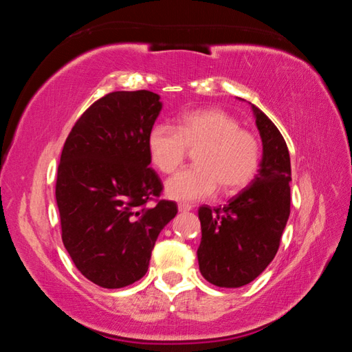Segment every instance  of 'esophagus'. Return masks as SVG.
I'll return each mask as SVG.
<instances>
[{
	"label": "esophagus",
	"mask_w": 352,
	"mask_h": 352,
	"mask_svg": "<svg viewBox=\"0 0 352 352\" xmlns=\"http://www.w3.org/2000/svg\"><path fill=\"white\" fill-rule=\"evenodd\" d=\"M192 205L190 204H178V210H180L182 212H188V211H190L192 210Z\"/></svg>",
	"instance_id": "esophagus-1"
}]
</instances>
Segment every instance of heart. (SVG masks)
Returning <instances> with one entry per match:
<instances>
[{
    "label": "heart",
    "mask_w": 352,
    "mask_h": 352,
    "mask_svg": "<svg viewBox=\"0 0 352 352\" xmlns=\"http://www.w3.org/2000/svg\"><path fill=\"white\" fill-rule=\"evenodd\" d=\"M194 151L195 166L166 182V194L180 201L206 199L216 192L233 194L253 182L261 164V142L230 113L219 109L184 113L177 127L157 124L147 135L152 164L170 174Z\"/></svg>",
    "instance_id": "1"
}]
</instances>
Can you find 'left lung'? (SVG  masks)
<instances>
[{"instance_id":"1","label":"left lung","mask_w":352,"mask_h":352,"mask_svg":"<svg viewBox=\"0 0 352 352\" xmlns=\"http://www.w3.org/2000/svg\"><path fill=\"white\" fill-rule=\"evenodd\" d=\"M252 109L264 151L258 175L225 206L199 208L200 273L219 287H242L267 269L290 214L287 144L265 113Z\"/></svg>"}]
</instances>
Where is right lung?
Instances as JSON below:
<instances>
[{"label": "right lung", "mask_w": 352, "mask_h": 352, "mask_svg": "<svg viewBox=\"0 0 352 352\" xmlns=\"http://www.w3.org/2000/svg\"><path fill=\"white\" fill-rule=\"evenodd\" d=\"M160 110L152 91H113L88 107L65 141L56 182L62 241L100 287L144 276L160 231L178 211L160 200L163 183L148 168L147 135Z\"/></svg>", "instance_id": "1"}]
</instances>
